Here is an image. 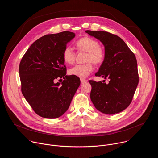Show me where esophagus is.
Instances as JSON below:
<instances>
[{
	"instance_id": "esophagus-1",
	"label": "esophagus",
	"mask_w": 158,
	"mask_h": 158,
	"mask_svg": "<svg viewBox=\"0 0 158 158\" xmlns=\"http://www.w3.org/2000/svg\"><path fill=\"white\" fill-rule=\"evenodd\" d=\"M87 82V81L85 80V79H81V82L82 83V84H83V83H84V82Z\"/></svg>"
}]
</instances>
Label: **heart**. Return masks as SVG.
I'll list each match as a JSON object with an SVG mask.
<instances>
[{
	"label": "heart",
	"mask_w": 158,
	"mask_h": 158,
	"mask_svg": "<svg viewBox=\"0 0 158 158\" xmlns=\"http://www.w3.org/2000/svg\"><path fill=\"white\" fill-rule=\"evenodd\" d=\"M76 46L79 51L87 52L85 64L76 65L69 70V73L80 78L88 76L94 70L92 62L95 64L102 63L105 59V51L98 40L89 37H84L76 41ZM76 53L71 46H66L63 51L62 57L65 62L72 64L76 60Z\"/></svg>",
	"instance_id": "obj_1"
}]
</instances>
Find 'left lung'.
Returning <instances> with one entry per match:
<instances>
[{"instance_id": "8db88e82", "label": "left lung", "mask_w": 158, "mask_h": 158, "mask_svg": "<svg viewBox=\"0 0 158 158\" xmlns=\"http://www.w3.org/2000/svg\"><path fill=\"white\" fill-rule=\"evenodd\" d=\"M99 40L105 48V59L96 76L109 79V83L89 80L91 99L95 107L106 114H114L131 104L139 82L134 54L119 36L107 32L85 31Z\"/></svg>"}]
</instances>
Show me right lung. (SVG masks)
<instances>
[{
  "instance_id": "obj_1",
  "label": "right lung",
  "mask_w": 158,
  "mask_h": 158,
  "mask_svg": "<svg viewBox=\"0 0 158 158\" xmlns=\"http://www.w3.org/2000/svg\"><path fill=\"white\" fill-rule=\"evenodd\" d=\"M74 37V33L69 31L42 36L31 45L21 59L22 93L40 117L56 119L63 115L80 85L78 77L66 76L62 57L67 44ZM58 78L64 79L61 84L55 83Z\"/></svg>"
}]
</instances>
